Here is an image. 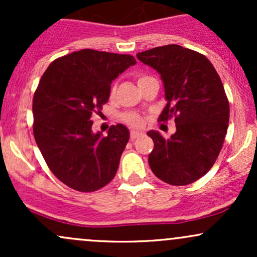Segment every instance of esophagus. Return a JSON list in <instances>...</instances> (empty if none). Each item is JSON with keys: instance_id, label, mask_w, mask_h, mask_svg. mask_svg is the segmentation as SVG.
Here are the masks:
<instances>
[{"instance_id": "esophagus-1", "label": "esophagus", "mask_w": 257, "mask_h": 257, "mask_svg": "<svg viewBox=\"0 0 257 257\" xmlns=\"http://www.w3.org/2000/svg\"><path fill=\"white\" fill-rule=\"evenodd\" d=\"M141 135H143V132H135V131L131 132V139H132V140H135V139L140 138Z\"/></svg>"}]
</instances>
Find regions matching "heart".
Masks as SVG:
<instances>
[{"instance_id":"b5f03b06","label":"heart","mask_w":257,"mask_h":257,"mask_svg":"<svg viewBox=\"0 0 257 257\" xmlns=\"http://www.w3.org/2000/svg\"><path fill=\"white\" fill-rule=\"evenodd\" d=\"M150 78H151V76L139 75L137 77L139 87H140L143 83H145L147 79H150ZM114 93H116V84H113L111 87V95H113ZM120 119H122L126 125L133 126V128H139V126L143 125V123H144L143 117H141L139 113H137V112H132V111L123 112V113L120 114Z\"/></svg>"}]
</instances>
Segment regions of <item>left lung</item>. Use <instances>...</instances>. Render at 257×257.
Listing matches in <instances>:
<instances>
[{"instance_id":"8db88e82","label":"left lung","mask_w":257,"mask_h":257,"mask_svg":"<svg viewBox=\"0 0 257 257\" xmlns=\"http://www.w3.org/2000/svg\"><path fill=\"white\" fill-rule=\"evenodd\" d=\"M138 59L161 73L167 106L159 122L175 120L176 132L163 138L149 132L151 170L174 186L192 184L214 166L228 128L229 104L220 76L205 55L178 44L138 53Z\"/></svg>"}]
</instances>
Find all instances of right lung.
I'll list each match as a JSON object with an SVG mask.
<instances>
[{
  "instance_id": "1",
  "label": "right lung",
  "mask_w": 257,
  "mask_h": 257,
  "mask_svg": "<svg viewBox=\"0 0 257 257\" xmlns=\"http://www.w3.org/2000/svg\"><path fill=\"white\" fill-rule=\"evenodd\" d=\"M137 64L133 55L82 49L55 59L32 100L34 137L51 172L79 192H94L116 175L129 140L124 125L102 137L91 132L94 113L110 96L111 83Z\"/></svg>"
}]
</instances>
